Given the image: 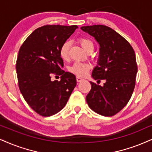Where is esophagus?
<instances>
[{
    "label": "esophagus",
    "mask_w": 152,
    "mask_h": 152,
    "mask_svg": "<svg viewBox=\"0 0 152 152\" xmlns=\"http://www.w3.org/2000/svg\"><path fill=\"white\" fill-rule=\"evenodd\" d=\"M76 80H77V82H82V81H83V80H84L83 78L81 77H79V76H77Z\"/></svg>",
    "instance_id": "1"
}]
</instances>
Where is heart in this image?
Listing matches in <instances>:
<instances>
[{"label":"heart","mask_w":152,"mask_h":152,"mask_svg":"<svg viewBox=\"0 0 152 152\" xmlns=\"http://www.w3.org/2000/svg\"><path fill=\"white\" fill-rule=\"evenodd\" d=\"M77 42L81 45V46L85 51L88 52L89 50H93L94 45L92 41L89 39L85 37H81L78 39ZM70 43L68 42H65L61 46L59 50V54L61 58L64 61H67L69 58V50H70ZM89 65L87 63H75L70 67V71L73 74L77 75V76H85L89 72Z\"/></svg>","instance_id":"b5f03b06"}]
</instances>
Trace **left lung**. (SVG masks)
<instances>
[{
    "mask_svg": "<svg viewBox=\"0 0 152 152\" xmlns=\"http://www.w3.org/2000/svg\"><path fill=\"white\" fill-rule=\"evenodd\" d=\"M81 29L94 37L100 46L98 63L91 76L98 81L106 80L103 87L90 82L87 104L99 115L113 116L126 106L133 93L137 72L134 49L107 26H85Z\"/></svg>",
    "mask_w": 152,
    "mask_h": 152,
    "instance_id": "8db88e82",
    "label": "left lung"
}]
</instances>
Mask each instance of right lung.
<instances>
[{
  "label": "right lung",
  "mask_w": 152,
  "mask_h": 152,
  "mask_svg": "<svg viewBox=\"0 0 152 152\" xmlns=\"http://www.w3.org/2000/svg\"><path fill=\"white\" fill-rule=\"evenodd\" d=\"M77 28L44 25L35 29L19 50L16 71L20 92L29 106L44 117L63 109L77 85L75 76L62 70L59 50ZM52 74L61 75V80L52 82Z\"/></svg>",
  "instance_id": "1"
}]
</instances>
